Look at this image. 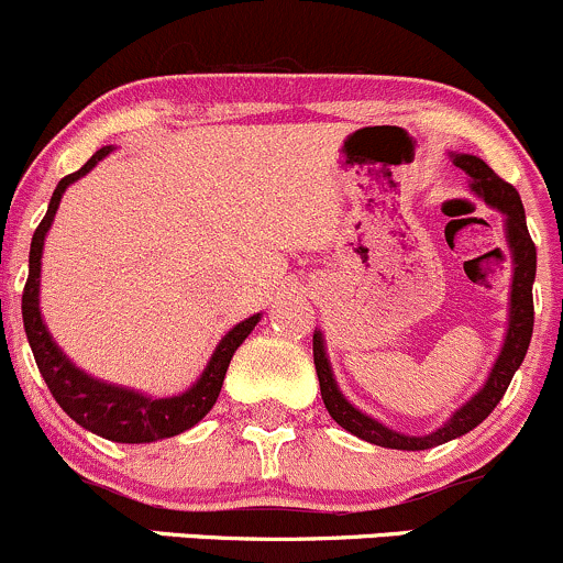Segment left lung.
<instances>
[{"mask_svg": "<svg viewBox=\"0 0 563 563\" xmlns=\"http://www.w3.org/2000/svg\"><path fill=\"white\" fill-rule=\"evenodd\" d=\"M454 165L462 168L471 176V189L478 197H484L492 208L503 211L505 227H508V243L512 251V291H510V323H508V336H505L503 352H499L497 363H494L489 379H486L484 390L473 395L460 411H454V417L449 419L443 428H438L430 435H404V432H395L385 424H379L376 419L366 417L347 404L342 393H339L336 379H333L329 357L323 350V336L320 331H314L312 336V357L314 368H318V382H320V395H323L325 409L336 424H342L344 430L352 435L363 438V441L376 443V446L385 449H404V452H419V449H432L441 446V443L452 441V438L465 435L473 428H478L489 413L497 409V404L503 400L505 390H508L512 374L518 372V366L523 363V355L529 350V339H532L534 329V299H532V283L537 272V249L529 238L527 230V216H523V206L518 191L510 187L508 181L494 173L484 159L473 157V154H454Z\"/></svg>", "mask_w": 563, "mask_h": 563, "instance_id": "1", "label": "left lung"}]
</instances>
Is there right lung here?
I'll return each instance as SVG.
<instances>
[{
  "label": "right lung",
  "instance_id": "obj_1",
  "mask_svg": "<svg viewBox=\"0 0 563 563\" xmlns=\"http://www.w3.org/2000/svg\"><path fill=\"white\" fill-rule=\"evenodd\" d=\"M109 152V146L98 150L77 173H69V176L60 178L58 187L53 191L45 219L40 221L34 238H31L29 280L26 286H23L21 305L23 329H26L31 352H34V361L42 379L51 387L53 398L58 400L60 409L69 413L74 422L82 424L85 430L96 432V435L107 438V441L152 443L159 441V438H170L195 428V424L213 409L216 398H219L221 393V385H224V376L227 368H230L234 350L245 342V336L253 331V325L258 323V314L238 323L224 339H221L211 363H208V368L202 372L200 379H197V385H191L187 393L176 395V398H146V395L125 390V387L103 385V382L79 372L69 357L58 350V344L53 342V336L47 333L40 314L42 245H45V234L51 230L53 216L58 211L60 195H64L66 187H69L71 181H77L79 176H85L90 168H96L98 159L107 157Z\"/></svg>",
  "mask_w": 563,
  "mask_h": 563
}]
</instances>
